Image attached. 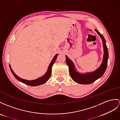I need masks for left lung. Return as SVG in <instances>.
Listing matches in <instances>:
<instances>
[{
    "instance_id": "8db88e82",
    "label": "left lung",
    "mask_w": 120,
    "mask_h": 120,
    "mask_svg": "<svg viewBox=\"0 0 120 120\" xmlns=\"http://www.w3.org/2000/svg\"><path fill=\"white\" fill-rule=\"evenodd\" d=\"M95 31L97 32L99 36L101 38L104 49L103 60H102L100 66L97 70L94 72L87 73H79L76 71L75 66L72 60H70L68 56H66V63L69 67L70 75L72 79L77 83L82 84L92 83L99 78H100L106 71L107 66L108 58H109V52H108V49L106 45L105 40L98 30H95Z\"/></svg>"
}]
</instances>
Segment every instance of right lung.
Instances as JSON below:
<instances>
[{
	"instance_id": "1",
	"label": "right lung",
	"mask_w": 120,
	"mask_h": 120,
	"mask_svg": "<svg viewBox=\"0 0 120 120\" xmlns=\"http://www.w3.org/2000/svg\"><path fill=\"white\" fill-rule=\"evenodd\" d=\"M58 56V54H56L55 55V56L53 57V59L51 60V63H50L48 67V68L47 70V71L46 72L45 75H44L43 76L37 79L33 80H27L24 79H22L20 78L19 76H18L13 71L12 69L11 68V67L10 65V69L12 73V74L14 76V77H15L17 80H19L20 82H21L23 83H24L26 85L28 86H40L41 85V84H43L44 83H45L47 81L49 78L50 77V76L51 74V69H52V67L53 66L54 64V62L56 60L57 57Z\"/></svg>"
}]
</instances>
